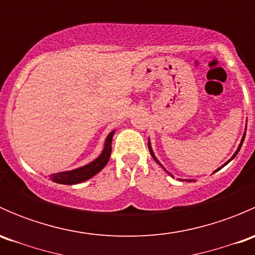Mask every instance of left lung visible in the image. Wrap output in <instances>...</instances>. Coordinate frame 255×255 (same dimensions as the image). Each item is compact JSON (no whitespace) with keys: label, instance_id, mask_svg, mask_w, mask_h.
Returning <instances> with one entry per match:
<instances>
[{"label":"left lung","instance_id":"1","mask_svg":"<svg viewBox=\"0 0 255 255\" xmlns=\"http://www.w3.org/2000/svg\"><path fill=\"white\" fill-rule=\"evenodd\" d=\"M244 137H246V134H244V135H243V139H242V142H241V144H239V148H238V150H237V151H236V153H235V155H233V156H232V158H231V160H232V159H233V158H235V156H236V155H237V154H238L239 149H241L242 144H243ZM148 148H149V151H150V154H151V156H153V159H154V160H155V161H156V163H158V164H159V165H161V164H160V163H159V161H158V159H156V158H155V155H154L153 150H151V148H150V144H149V143H148ZM227 163H228V161H227ZM227 163H226V164H227ZM226 164H225V165H226ZM218 170H220V169H218ZM216 171H217V170H216ZM170 175H171V174H170Z\"/></svg>","mask_w":255,"mask_h":255}]
</instances>
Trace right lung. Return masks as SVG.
Instances as JSON below:
<instances>
[{"mask_svg": "<svg viewBox=\"0 0 255 255\" xmlns=\"http://www.w3.org/2000/svg\"><path fill=\"white\" fill-rule=\"evenodd\" d=\"M113 134H115V132H111L109 134V137H107L106 139V143H105L104 151H102V154L96 159V160L87 164V165L82 166V168L75 169V170L53 174V175L49 176L50 177V180H53L54 182H58V184L73 185V184H79V182L85 181V180L90 179V177L94 176L95 174L99 173V171L106 165L110 156H111Z\"/></svg>", "mask_w": 255, "mask_h": 255, "instance_id": "obj_1", "label": "right lung"}]
</instances>
